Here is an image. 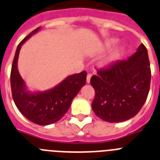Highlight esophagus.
Masks as SVG:
<instances>
[{
	"mask_svg": "<svg viewBox=\"0 0 160 160\" xmlns=\"http://www.w3.org/2000/svg\"><path fill=\"white\" fill-rule=\"evenodd\" d=\"M91 77H92V75L91 74H88L87 75V79H86V81H87L88 83H90V79Z\"/></svg>",
	"mask_w": 160,
	"mask_h": 160,
	"instance_id": "obj_1",
	"label": "esophagus"
}]
</instances>
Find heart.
<instances>
[{
  "label": "heart",
  "mask_w": 160,
  "mask_h": 160,
  "mask_svg": "<svg viewBox=\"0 0 160 160\" xmlns=\"http://www.w3.org/2000/svg\"><path fill=\"white\" fill-rule=\"evenodd\" d=\"M117 41L115 40V39H112V40H109L108 41L105 43V45H104V48L106 49H108V48H111L112 46H114L115 44H116ZM119 48H115L114 50H112L110 53H109L107 57H105L103 60L101 61V64L103 66H106V65H108V64H112V62H114L115 60L117 58L118 55H119Z\"/></svg>",
  "instance_id": "heart-1"
}]
</instances>
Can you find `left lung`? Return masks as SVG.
Wrapping results in <instances>:
<instances>
[{"label":"left lung","instance_id":"obj_1","mask_svg":"<svg viewBox=\"0 0 160 160\" xmlns=\"http://www.w3.org/2000/svg\"><path fill=\"white\" fill-rule=\"evenodd\" d=\"M90 83L96 92L92 108L98 117L109 123L134 117L144 104L150 89L151 68L146 47L141 44L128 60L98 71Z\"/></svg>","mask_w":160,"mask_h":160}]
</instances>
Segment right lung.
<instances>
[{
    "mask_svg": "<svg viewBox=\"0 0 160 160\" xmlns=\"http://www.w3.org/2000/svg\"><path fill=\"white\" fill-rule=\"evenodd\" d=\"M41 29L37 28L18 44L12 62L10 82L14 103L21 114L38 125H49L60 120L68 111L72 100L85 85L87 73L70 75L55 87L45 91H30L17 67L21 46Z\"/></svg>",
    "mask_w": 160,
    "mask_h": 160,
    "instance_id": "obj_1",
    "label": "right lung"
}]
</instances>
